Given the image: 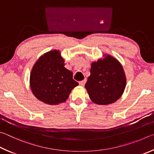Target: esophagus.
<instances>
[{
    "label": "esophagus",
    "instance_id": "obj_1",
    "mask_svg": "<svg viewBox=\"0 0 154 154\" xmlns=\"http://www.w3.org/2000/svg\"><path fill=\"white\" fill-rule=\"evenodd\" d=\"M85 83H86V80H82V81L79 82V85L80 86H84L85 85Z\"/></svg>",
    "mask_w": 154,
    "mask_h": 154
}]
</instances>
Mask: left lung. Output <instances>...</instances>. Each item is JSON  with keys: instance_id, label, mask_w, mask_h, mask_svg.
I'll use <instances>...</instances> for the list:
<instances>
[{"instance_id": "obj_1", "label": "left lung", "mask_w": 154, "mask_h": 154, "mask_svg": "<svg viewBox=\"0 0 154 154\" xmlns=\"http://www.w3.org/2000/svg\"><path fill=\"white\" fill-rule=\"evenodd\" d=\"M91 64V75L85 88L93 103L109 105L121 97L126 85L125 72L120 62L109 54Z\"/></svg>"}]
</instances>
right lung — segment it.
Segmentation results:
<instances>
[{"label": "right lung", "instance_id": "obj_1", "mask_svg": "<svg viewBox=\"0 0 154 154\" xmlns=\"http://www.w3.org/2000/svg\"><path fill=\"white\" fill-rule=\"evenodd\" d=\"M59 50H51L35 62L29 76V87L39 101L48 105L64 103L79 83L73 80V73L65 67Z\"/></svg>", "mask_w": 154, "mask_h": 154}]
</instances>
